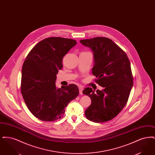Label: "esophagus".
<instances>
[{"label": "esophagus", "mask_w": 155, "mask_h": 155, "mask_svg": "<svg viewBox=\"0 0 155 155\" xmlns=\"http://www.w3.org/2000/svg\"><path fill=\"white\" fill-rule=\"evenodd\" d=\"M82 91H83V88L82 87H79V92L80 95H82Z\"/></svg>", "instance_id": "34e87169"}]
</instances>
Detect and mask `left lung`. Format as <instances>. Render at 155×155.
Masks as SVG:
<instances>
[{"label":"left lung","instance_id":"obj_1","mask_svg":"<svg viewBox=\"0 0 155 155\" xmlns=\"http://www.w3.org/2000/svg\"><path fill=\"white\" fill-rule=\"evenodd\" d=\"M94 53L92 74L103 89L86 88L91 104L85 111L86 117L94 122H105L114 118L123 109L133 86L130 61L125 52L110 39L96 37L80 40Z\"/></svg>","mask_w":155,"mask_h":155}]
</instances>
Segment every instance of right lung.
I'll list each match as a JSON object with an SVG mask.
<instances>
[{
	"instance_id": "obj_1",
	"label": "right lung",
	"mask_w": 155,
	"mask_h": 155,
	"mask_svg": "<svg viewBox=\"0 0 155 155\" xmlns=\"http://www.w3.org/2000/svg\"><path fill=\"white\" fill-rule=\"evenodd\" d=\"M76 41L50 37L38 42L25 60L21 71V92L31 113L45 121L62 117L65 108L79 94L75 84L57 88L55 82L62 60Z\"/></svg>"
}]
</instances>
